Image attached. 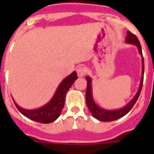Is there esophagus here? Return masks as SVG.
Returning <instances> with one entry per match:
<instances>
[{
  "label": "esophagus",
  "instance_id": "obj_1",
  "mask_svg": "<svg viewBox=\"0 0 154 154\" xmlns=\"http://www.w3.org/2000/svg\"><path fill=\"white\" fill-rule=\"evenodd\" d=\"M77 72L78 77H83L86 73V68L84 65H80L77 68Z\"/></svg>",
  "mask_w": 154,
  "mask_h": 154
}]
</instances>
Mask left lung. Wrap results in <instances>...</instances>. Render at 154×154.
I'll return each instance as SVG.
<instances>
[{"label":"left lung","mask_w":154,"mask_h":154,"mask_svg":"<svg viewBox=\"0 0 154 154\" xmlns=\"http://www.w3.org/2000/svg\"><path fill=\"white\" fill-rule=\"evenodd\" d=\"M126 42L128 43H131V44L136 45L137 48H138L139 53L142 56V51H141V46L139 42L138 38L137 37V36L134 33H132L129 31H127V36H126ZM142 65H143V72L144 75V58L142 56ZM143 79L144 77H141V84H140V88H139L138 91L137 93V94L134 97V98L127 105H125L124 108H122L121 109L118 110H105L101 109V108L97 107L96 104L94 103V100H93V97H92V88H91V79L89 77H86L87 81V88H86V93H85V98H86V104L87 106L89 108V111L93 115V117H95L96 119L101 121V122H112V121H115L121 118V117H124L125 115L127 114L128 112L131 110V109L134 107V105H135V103L137 102V99H138L140 94H141V89H142V85H143Z\"/></svg>","instance_id":"1"}]
</instances>
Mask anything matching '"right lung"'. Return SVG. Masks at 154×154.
<instances>
[{
    "label": "right lung",
    "mask_w": 154,
    "mask_h": 154,
    "mask_svg": "<svg viewBox=\"0 0 154 154\" xmlns=\"http://www.w3.org/2000/svg\"><path fill=\"white\" fill-rule=\"evenodd\" d=\"M77 74L76 72L68 76L66 78L63 80L60 85L58 86L57 90L51 101H49L46 105L42 108L34 110H27L19 107L15 102L16 107L22 113L24 116L28 118L35 121V122L48 124L54 122L59 116H60L61 110L65 105V98L66 93L69 90L72 85L77 79Z\"/></svg>",
    "instance_id": "add662e5"
}]
</instances>
